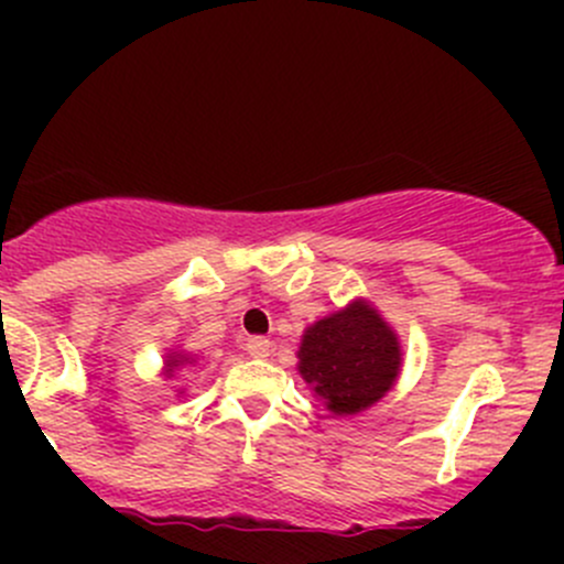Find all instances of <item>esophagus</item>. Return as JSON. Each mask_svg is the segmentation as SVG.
<instances>
[{
	"label": "esophagus",
	"instance_id": "esophagus-1",
	"mask_svg": "<svg viewBox=\"0 0 564 564\" xmlns=\"http://www.w3.org/2000/svg\"><path fill=\"white\" fill-rule=\"evenodd\" d=\"M270 346L272 344L267 338H250L246 344V349L250 357H256V360H267V357H270Z\"/></svg>",
	"mask_w": 564,
	"mask_h": 564
}]
</instances>
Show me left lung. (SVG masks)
<instances>
[{"label": "left lung", "instance_id": "left-lung-1", "mask_svg": "<svg viewBox=\"0 0 564 564\" xmlns=\"http://www.w3.org/2000/svg\"><path fill=\"white\" fill-rule=\"evenodd\" d=\"M398 333L366 297H355L305 327L297 371L333 417H351L382 401L401 377Z\"/></svg>", "mask_w": 564, "mask_h": 564}]
</instances>
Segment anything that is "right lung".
I'll list each match as a JSON object with an SVG mask.
<instances>
[{
	"mask_svg": "<svg viewBox=\"0 0 564 564\" xmlns=\"http://www.w3.org/2000/svg\"><path fill=\"white\" fill-rule=\"evenodd\" d=\"M196 360H198V357L191 355V351H185L182 346H172V349H166V355H163V377L172 379L174 373L180 371V368L196 366ZM176 395L182 398V390L176 392Z\"/></svg>",
	"mask_w": 564,
	"mask_h": 564,
	"instance_id": "right-lung-1",
	"label": "right lung"
}]
</instances>
